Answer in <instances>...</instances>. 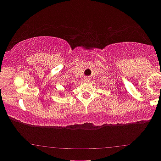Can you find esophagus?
Segmentation results:
<instances>
[{
    "instance_id": "1",
    "label": "esophagus",
    "mask_w": 161,
    "mask_h": 161,
    "mask_svg": "<svg viewBox=\"0 0 161 161\" xmlns=\"http://www.w3.org/2000/svg\"><path fill=\"white\" fill-rule=\"evenodd\" d=\"M90 80V77L84 78V81H85V82H87V81H89Z\"/></svg>"
}]
</instances>
